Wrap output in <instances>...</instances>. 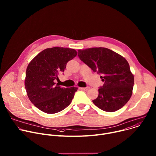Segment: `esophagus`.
I'll return each instance as SVG.
<instances>
[{"label": "esophagus", "instance_id": "1", "mask_svg": "<svg viewBox=\"0 0 156 156\" xmlns=\"http://www.w3.org/2000/svg\"><path fill=\"white\" fill-rule=\"evenodd\" d=\"M80 89L81 90H83V91H87L89 89H90V87H80Z\"/></svg>", "mask_w": 156, "mask_h": 156}]
</instances>
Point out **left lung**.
<instances>
[{"label":"left lung","instance_id":"1","mask_svg":"<svg viewBox=\"0 0 156 156\" xmlns=\"http://www.w3.org/2000/svg\"><path fill=\"white\" fill-rule=\"evenodd\" d=\"M80 59L94 72L101 75L104 82L93 102L101 110L112 112L123 107L129 100L134 85V76L127 60L105 48L78 51Z\"/></svg>","mask_w":156,"mask_h":156}]
</instances>
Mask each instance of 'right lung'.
<instances>
[{"label":"right lung","mask_w":156,"mask_h":156,"mask_svg":"<svg viewBox=\"0 0 156 156\" xmlns=\"http://www.w3.org/2000/svg\"><path fill=\"white\" fill-rule=\"evenodd\" d=\"M77 55L73 49L55 47L44 49L28 64L25 81L30 101L46 114H55L68 107L78 87H62L55 83L59 72Z\"/></svg>","instance_id":"add662e5"}]
</instances>
